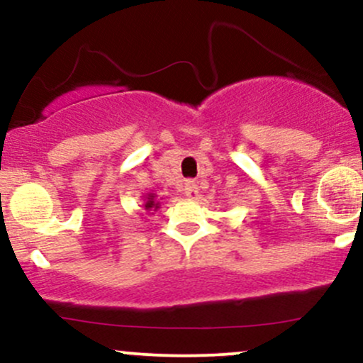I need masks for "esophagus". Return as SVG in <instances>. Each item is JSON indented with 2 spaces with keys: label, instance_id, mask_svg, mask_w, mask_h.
Segmentation results:
<instances>
[{
  "label": "esophagus",
  "instance_id": "obj_1",
  "mask_svg": "<svg viewBox=\"0 0 363 363\" xmlns=\"http://www.w3.org/2000/svg\"><path fill=\"white\" fill-rule=\"evenodd\" d=\"M184 194H186L189 199H198L199 191H198V186H196L194 181H187V182H186V186H184Z\"/></svg>",
  "mask_w": 363,
  "mask_h": 363
}]
</instances>
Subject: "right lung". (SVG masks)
<instances>
[{"label": "right lung", "mask_w": 363, "mask_h": 363, "mask_svg": "<svg viewBox=\"0 0 363 363\" xmlns=\"http://www.w3.org/2000/svg\"><path fill=\"white\" fill-rule=\"evenodd\" d=\"M145 210L147 211H157L160 208V203L155 201V194H148L147 201H145Z\"/></svg>", "instance_id": "right-lung-1"}]
</instances>
